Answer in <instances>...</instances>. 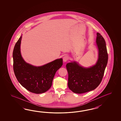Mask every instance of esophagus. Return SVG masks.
Masks as SVG:
<instances>
[{
	"label": "esophagus",
	"instance_id": "1",
	"mask_svg": "<svg viewBox=\"0 0 121 121\" xmlns=\"http://www.w3.org/2000/svg\"><path fill=\"white\" fill-rule=\"evenodd\" d=\"M69 59V57L67 56H65L63 57V61L64 62H66Z\"/></svg>",
	"mask_w": 121,
	"mask_h": 121
}]
</instances>
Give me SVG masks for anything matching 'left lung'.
<instances>
[{
    "label": "left lung",
    "instance_id": "obj_1",
    "mask_svg": "<svg viewBox=\"0 0 121 121\" xmlns=\"http://www.w3.org/2000/svg\"><path fill=\"white\" fill-rule=\"evenodd\" d=\"M96 42L99 57L95 65L85 68L75 61L66 65L68 86L73 93L81 94L94 90L102 80L108 62V53L105 39L99 33H97Z\"/></svg>",
    "mask_w": 121,
    "mask_h": 121
}]
</instances>
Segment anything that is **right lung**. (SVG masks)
<instances>
[{
  "label": "right lung",
  "mask_w": 121,
  "mask_h": 121,
  "mask_svg": "<svg viewBox=\"0 0 121 121\" xmlns=\"http://www.w3.org/2000/svg\"><path fill=\"white\" fill-rule=\"evenodd\" d=\"M22 38L21 35L13 50V70L15 76L21 85L30 92L36 94L44 93L52 86L55 73L63 64V59L55 60L40 67L27 63L21 54Z\"/></svg>",
  "instance_id": "1"
}]
</instances>
